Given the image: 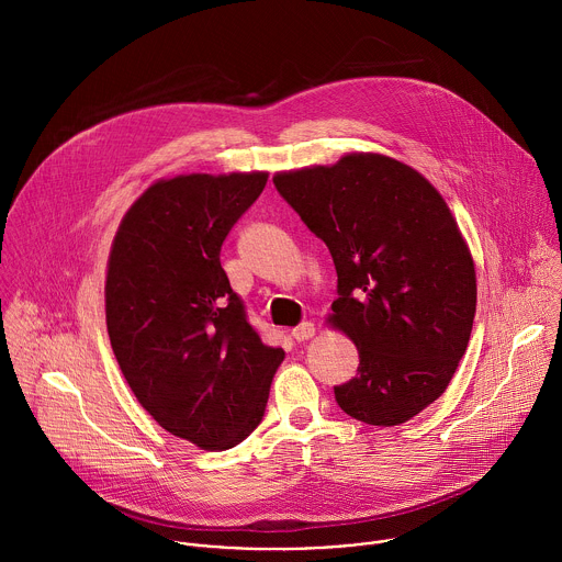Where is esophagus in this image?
Listing matches in <instances>:
<instances>
[{
  "mask_svg": "<svg viewBox=\"0 0 562 562\" xmlns=\"http://www.w3.org/2000/svg\"><path fill=\"white\" fill-rule=\"evenodd\" d=\"M313 334H315V327H313L311 323H302V325H297V327L291 331V336H293L295 342H306L308 338H313Z\"/></svg>",
  "mask_w": 562,
  "mask_h": 562,
  "instance_id": "34e87169",
  "label": "esophagus"
}]
</instances>
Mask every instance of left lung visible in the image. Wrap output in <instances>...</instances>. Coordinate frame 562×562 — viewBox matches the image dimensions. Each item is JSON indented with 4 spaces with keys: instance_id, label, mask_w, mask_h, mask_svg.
Returning a JSON list of instances; mask_svg holds the SVG:
<instances>
[{
    "instance_id": "obj_1",
    "label": "left lung",
    "mask_w": 562,
    "mask_h": 562,
    "mask_svg": "<svg viewBox=\"0 0 562 562\" xmlns=\"http://www.w3.org/2000/svg\"><path fill=\"white\" fill-rule=\"evenodd\" d=\"M273 184L336 265L329 323L360 356L356 378L334 386L336 403L375 427L412 420L445 393L475 315L473 260L447 202L378 153L278 173Z\"/></svg>"
}]
</instances>
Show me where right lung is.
I'll list each match as a JSON object with an SVG mask.
<instances>
[{
  "label": "right lung",
  "instance_id": "obj_1",
  "mask_svg": "<svg viewBox=\"0 0 562 562\" xmlns=\"http://www.w3.org/2000/svg\"><path fill=\"white\" fill-rule=\"evenodd\" d=\"M269 173L178 176L126 211L109 256L106 329L137 403L200 449L243 442L267 409L280 347L262 342L220 265Z\"/></svg>",
  "mask_w": 562,
  "mask_h": 562
}]
</instances>
